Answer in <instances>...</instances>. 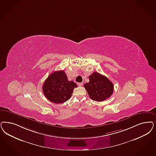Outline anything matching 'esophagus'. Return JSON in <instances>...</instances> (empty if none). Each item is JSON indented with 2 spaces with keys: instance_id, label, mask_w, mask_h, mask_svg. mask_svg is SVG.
<instances>
[{
  "instance_id": "esophagus-1",
  "label": "esophagus",
  "mask_w": 156,
  "mask_h": 156,
  "mask_svg": "<svg viewBox=\"0 0 156 156\" xmlns=\"http://www.w3.org/2000/svg\"><path fill=\"white\" fill-rule=\"evenodd\" d=\"M77 84H78V85L79 86H83V83H82V82H80V83H78Z\"/></svg>"
}]
</instances>
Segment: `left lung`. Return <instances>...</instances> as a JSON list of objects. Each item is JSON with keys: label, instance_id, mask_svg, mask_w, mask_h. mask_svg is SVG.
<instances>
[{"label": "left lung", "instance_id": "obj_1", "mask_svg": "<svg viewBox=\"0 0 156 156\" xmlns=\"http://www.w3.org/2000/svg\"><path fill=\"white\" fill-rule=\"evenodd\" d=\"M89 78V82L84 84V87L91 100L102 101L112 94L113 83L105 76L94 72Z\"/></svg>", "mask_w": 156, "mask_h": 156}]
</instances>
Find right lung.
Masks as SVG:
<instances>
[{"label":"right lung","mask_w":156,"mask_h":156,"mask_svg":"<svg viewBox=\"0 0 156 156\" xmlns=\"http://www.w3.org/2000/svg\"><path fill=\"white\" fill-rule=\"evenodd\" d=\"M77 85L69 81L64 71H54L44 82L43 86L45 96L51 102L61 104L69 100Z\"/></svg>","instance_id":"obj_1"}]
</instances>
